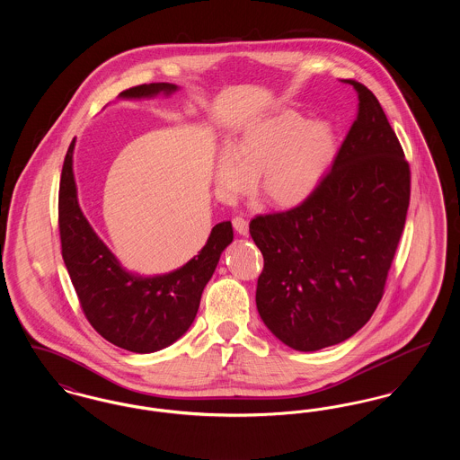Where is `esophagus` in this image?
<instances>
[{"mask_svg":"<svg viewBox=\"0 0 460 460\" xmlns=\"http://www.w3.org/2000/svg\"><path fill=\"white\" fill-rule=\"evenodd\" d=\"M233 226H234V229L240 233L241 236L248 234V220L244 219V217H234L233 219Z\"/></svg>","mask_w":460,"mask_h":460,"instance_id":"esophagus-1","label":"esophagus"}]
</instances>
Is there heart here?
Instances as JSON below:
<instances>
[{
  "label": "heart",
  "mask_w": 460,
  "mask_h": 460,
  "mask_svg": "<svg viewBox=\"0 0 460 460\" xmlns=\"http://www.w3.org/2000/svg\"><path fill=\"white\" fill-rule=\"evenodd\" d=\"M338 155L334 128L293 110H281L244 128L216 162V184L226 197L252 188L270 205L291 208L315 193Z\"/></svg>",
  "instance_id": "1"
}]
</instances>
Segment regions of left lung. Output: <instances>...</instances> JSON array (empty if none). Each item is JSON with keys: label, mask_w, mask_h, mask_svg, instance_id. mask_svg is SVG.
<instances>
[{"label": "left lung", "mask_w": 460, "mask_h": 460, "mask_svg": "<svg viewBox=\"0 0 460 460\" xmlns=\"http://www.w3.org/2000/svg\"><path fill=\"white\" fill-rule=\"evenodd\" d=\"M343 83L358 110L331 172L298 207L250 222L263 255L259 314L295 350L338 345L371 319L411 199L409 162L377 98Z\"/></svg>", "instance_id": "obj_1"}]
</instances>
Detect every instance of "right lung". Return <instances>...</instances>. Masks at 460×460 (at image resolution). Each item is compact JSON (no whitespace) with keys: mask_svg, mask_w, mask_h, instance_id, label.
<instances>
[{"mask_svg":"<svg viewBox=\"0 0 460 460\" xmlns=\"http://www.w3.org/2000/svg\"><path fill=\"white\" fill-rule=\"evenodd\" d=\"M175 84L152 83L126 89L120 98L172 94ZM74 141L66 150L60 191L58 227L62 257L81 308L107 341L134 353L172 345L197 317L203 288L210 281L224 248L233 241L231 222L214 226L207 244L174 272L143 278L122 269L84 217L72 172Z\"/></svg>","mask_w":460,"mask_h":460,"instance_id":"add662e5","label":"right lung"}]
</instances>
